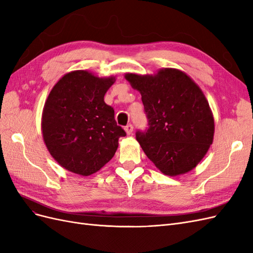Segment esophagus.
<instances>
[{"label":"esophagus","instance_id":"1","mask_svg":"<svg viewBox=\"0 0 253 253\" xmlns=\"http://www.w3.org/2000/svg\"><path fill=\"white\" fill-rule=\"evenodd\" d=\"M133 128H134V126H133V125H132V124H128V125H126V127H125V129H126V134H127V135L132 134V132H133Z\"/></svg>","mask_w":253,"mask_h":253}]
</instances>
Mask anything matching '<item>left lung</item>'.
<instances>
[{
    "label": "left lung",
    "instance_id": "obj_1",
    "mask_svg": "<svg viewBox=\"0 0 253 253\" xmlns=\"http://www.w3.org/2000/svg\"><path fill=\"white\" fill-rule=\"evenodd\" d=\"M140 91L148 119L136 139L145 155L166 175L189 172L213 141L214 119L201 88L189 76L165 68L155 76L126 75Z\"/></svg>",
    "mask_w": 253,
    "mask_h": 253
}]
</instances>
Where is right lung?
Segmentation results:
<instances>
[{"label":"right lung","instance_id":"add662e5","mask_svg":"<svg viewBox=\"0 0 253 253\" xmlns=\"http://www.w3.org/2000/svg\"><path fill=\"white\" fill-rule=\"evenodd\" d=\"M115 78L100 79L75 71L52 87L44 105L42 132L45 144L60 166L88 176L109 163L126 135L115 120L104 95Z\"/></svg>","mask_w":253,"mask_h":253}]
</instances>
